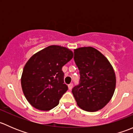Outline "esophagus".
Segmentation results:
<instances>
[{"label":"esophagus","mask_w":133,"mask_h":133,"mask_svg":"<svg viewBox=\"0 0 133 133\" xmlns=\"http://www.w3.org/2000/svg\"><path fill=\"white\" fill-rule=\"evenodd\" d=\"M72 88H73V84H70L68 85V89H69V90H71Z\"/></svg>","instance_id":"esophagus-1"}]
</instances>
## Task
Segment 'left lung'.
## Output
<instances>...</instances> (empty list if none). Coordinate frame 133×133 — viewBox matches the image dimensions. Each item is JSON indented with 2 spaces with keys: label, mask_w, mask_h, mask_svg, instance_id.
Masks as SVG:
<instances>
[{
  "label": "left lung",
  "mask_w": 133,
  "mask_h": 133,
  "mask_svg": "<svg viewBox=\"0 0 133 133\" xmlns=\"http://www.w3.org/2000/svg\"><path fill=\"white\" fill-rule=\"evenodd\" d=\"M74 60L80 71V84L72 89L79 108L88 112L102 109L113 96L115 71L108 58L92 47L74 49Z\"/></svg>",
  "instance_id": "left-lung-1"
}]
</instances>
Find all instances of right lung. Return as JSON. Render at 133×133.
Here are the masks:
<instances>
[{"label": "right lung", "instance_id": "obj_1", "mask_svg": "<svg viewBox=\"0 0 133 133\" xmlns=\"http://www.w3.org/2000/svg\"><path fill=\"white\" fill-rule=\"evenodd\" d=\"M73 57L68 48L52 45L33 55L25 64L21 76L22 91L28 102L41 111L57 106L68 88L62 68Z\"/></svg>", "mask_w": 133, "mask_h": 133}]
</instances>
